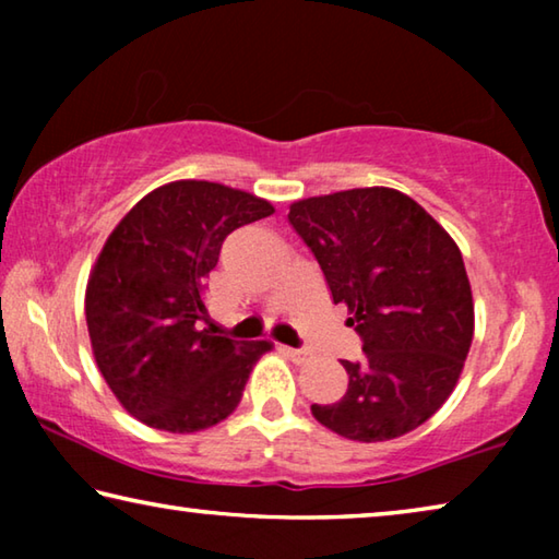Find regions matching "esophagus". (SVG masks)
<instances>
[{"mask_svg":"<svg viewBox=\"0 0 559 559\" xmlns=\"http://www.w3.org/2000/svg\"><path fill=\"white\" fill-rule=\"evenodd\" d=\"M286 349V355L293 359V362H306V359L310 357V353H306V349H298V347H283Z\"/></svg>","mask_w":559,"mask_h":559,"instance_id":"obj_1","label":"esophagus"}]
</instances>
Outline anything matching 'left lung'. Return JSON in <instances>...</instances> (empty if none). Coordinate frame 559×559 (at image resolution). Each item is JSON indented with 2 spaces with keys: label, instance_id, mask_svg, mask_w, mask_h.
Listing matches in <instances>:
<instances>
[{
  "label": "left lung",
  "instance_id": "8db88e82",
  "mask_svg": "<svg viewBox=\"0 0 559 559\" xmlns=\"http://www.w3.org/2000/svg\"><path fill=\"white\" fill-rule=\"evenodd\" d=\"M288 222L362 337V357L343 359V400L310 412L330 431L365 443L421 427L449 400L473 340V296L456 241L390 187L293 202Z\"/></svg>",
  "mask_w": 559,
  "mask_h": 559
}]
</instances>
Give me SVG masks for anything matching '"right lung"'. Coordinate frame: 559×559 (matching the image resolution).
<instances>
[{"label": "right lung", "instance_id": "1", "mask_svg": "<svg viewBox=\"0 0 559 559\" xmlns=\"http://www.w3.org/2000/svg\"><path fill=\"white\" fill-rule=\"evenodd\" d=\"M241 189L179 179L157 187L108 236L86 288L98 370L147 427L192 433L226 419L271 343L202 328L204 281L226 236L271 216Z\"/></svg>", "mask_w": 559, "mask_h": 559}]
</instances>
